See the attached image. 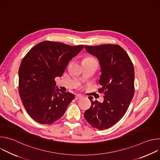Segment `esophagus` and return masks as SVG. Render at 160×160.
Here are the masks:
<instances>
[{
    "label": "esophagus",
    "instance_id": "1",
    "mask_svg": "<svg viewBox=\"0 0 160 160\" xmlns=\"http://www.w3.org/2000/svg\"><path fill=\"white\" fill-rule=\"evenodd\" d=\"M82 97H83V96H82V95H80V94H77V95L75 96V99L78 100V99H81Z\"/></svg>",
    "mask_w": 160,
    "mask_h": 160
}]
</instances>
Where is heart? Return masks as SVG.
Returning <instances> with one entry per match:
<instances>
[{"mask_svg": "<svg viewBox=\"0 0 160 160\" xmlns=\"http://www.w3.org/2000/svg\"><path fill=\"white\" fill-rule=\"evenodd\" d=\"M84 61H95L94 59H93L92 58H90V57H87L86 58L84 59Z\"/></svg>", "mask_w": 160, "mask_h": 160, "instance_id": "heart-1", "label": "heart"}]
</instances>
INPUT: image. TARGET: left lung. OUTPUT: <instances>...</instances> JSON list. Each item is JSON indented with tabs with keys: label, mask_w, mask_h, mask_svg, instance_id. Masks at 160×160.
I'll list each match as a JSON object with an SVG mask.
<instances>
[{
	"label": "left lung",
	"mask_w": 160,
	"mask_h": 160,
	"mask_svg": "<svg viewBox=\"0 0 160 160\" xmlns=\"http://www.w3.org/2000/svg\"><path fill=\"white\" fill-rule=\"evenodd\" d=\"M86 51L99 60L101 75L100 92L104 91V101H92L84 117L98 130L111 127L125 115L134 94V69L126 51L118 45H85Z\"/></svg>",
	"instance_id": "obj_1"
}]
</instances>
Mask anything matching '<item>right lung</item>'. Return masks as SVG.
Returning <instances> with one entry per match:
<instances>
[{
	"mask_svg": "<svg viewBox=\"0 0 160 160\" xmlns=\"http://www.w3.org/2000/svg\"><path fill=\"white\" fill-rule=\"evenodd\" d=\"M57 42L43 41L32 48L19 68V94L30 117L51 124L65 112L75 95L61 90L55 78L61 77L71 59L83 49Z\"/></svg>",
	"mask_w": 160,
	"mask_h": 160,
	"instance_id": "add662e5",
	"label": "right lung"
}]
</instances>
